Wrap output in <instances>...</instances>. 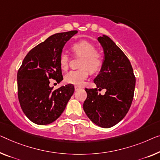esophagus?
I'll use <instances>...</instances> for the list:
<instances>
[{
	"mask_svg": "<svg viewBox=\"0 0 160 160\" xmlns=\"http://www.w3.org/2000/svg\"><path fill=\"white\" fill-rule=\"evenodd\" d=\"M80 88H81V87L78 86V85H75V90H80Z\"/></svg>",
	"mask_w": 160,
	"mask_h": 160,
	"instance_id": "34e87169",
	"label": "esophagus"
}]
</instances>
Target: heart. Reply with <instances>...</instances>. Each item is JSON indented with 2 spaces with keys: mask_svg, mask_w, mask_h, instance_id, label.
Here are the masks:
<instances>
[{
  "mask_svg": "<svg viewBox=\"0 0 160 160\" xmlns=\"http://www.w3.org/2000/svg\"><path fill=\"white\" fill-rule=\"evenodd\" d=\"M95 46L88 41H80L72 45V50L75 55L81 57L80 69L71 70L65 75V81L72 85H81L88 77L90 72H95L101 68L103 64V57L101 52L97 51ZM59 62L62 70L68 68L69 56L65 52L59 55Z\"/></svg>",
  "mask_w": 160,
  "mask_h": 160,
  "instance_id": "1",
  "label": "heart"
}]
</instances>
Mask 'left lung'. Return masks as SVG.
Instances as JSON below:
<instances>
[{
  "instance_id": "8db88e82",
  "label": "left lung",
  "mask_w": 160,
  "mask_h": 160,
  "mask_svg": "<svg viewBox=\"0 0 160 160\" xmlns=\"http://www.w3.org/2000/svg\"><path fill=\"white\" fill-rule=\"evenodd\" d=\"M103 49V64L94 79L96 88H85L83 109L92 122L110 128L125 117L132 105L136 84L129 59L108 37L98 38ZM106 89L103 96L97 92Z\"/></svg>"
}]
</instances>
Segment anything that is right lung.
<instances>
[{
    "mask_svg": "<svg viewBox=\"0 0 160 160\" xmlns=\"http://www.w3.org/2000/svg\"><path fill=\"white\" fill-rule=\"evenodd\" d=\"M78 31L57 33L31 49L17 73L18 97L27 118L39 125L56 121L75 91L72 84L53 90L49 80H63L59 59L66 42Z\"/></svg>",
    "mask_w": 160,
    "mask_h": 160,
    "instance_id": "obj_1",
    "label": "right lung"
}]
</instances>
